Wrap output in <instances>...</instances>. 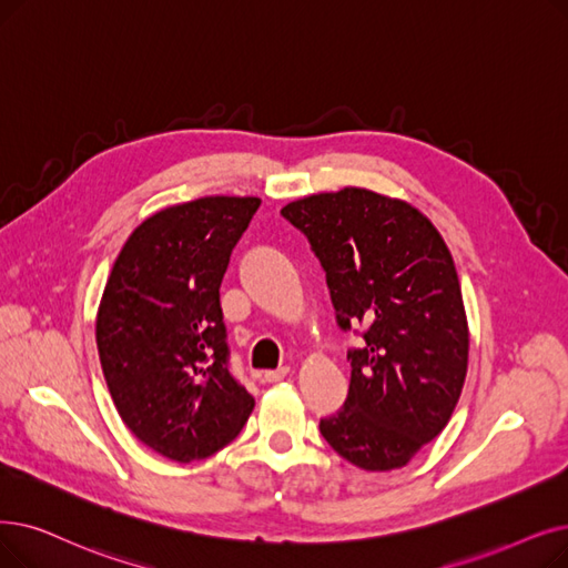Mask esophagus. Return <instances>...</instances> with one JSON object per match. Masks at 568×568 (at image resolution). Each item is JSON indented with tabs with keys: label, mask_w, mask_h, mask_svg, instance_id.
<instances>
[{
	"label": "esophagus",
	"mask_w": 568,
	"mask_h": 568,
	"mask_svg": "<svg viewBox=\"0 0 568 568\" xmlns=\"http://www.w3.org/2000/svg\"><path fill=\"white\" fill-rule=\"evenodd\" d=\"M285 376H287V368L283 366V368H274V372H264L260 378H262V383H278Z\"/></svg>",
	"instance_id": "1"
}]
</instances>
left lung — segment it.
I'll return each instance as SVG.
<instances>
[{"mask_svg": "<svg viewBox=\"0 0 568 568\" xmlns=\"http://www.w3.org/2000/svg\"><path fill=\"white\" fill-rule=\"evenodd\" d=\"M281 215L320 260L336 325L362 336L348 351V397L320 434L364 471L402 468L448 425L466 378L448 245L420 211L364 187L311 194Z\"/></svg>", "mask_w": 568, "mask_h": 568, "instance_id": "obj_1", "label": "left lung"}]
</instances>
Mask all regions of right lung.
Here are the masks:
<instances>
[{"label":"right lung","mask_w":568,"mask_h":568,"mask_svg":"<svg viewBox=\"0 0 568 568\" xmlns=\"http://www.w3.org/2000/svg\"><path fill=\"white\" fill-rule=\"evenodd\" d=\"M257 196H202L132 232L111 268L97 351L113 404L148 448L187 464L239 436L255 399L230 372L220 283Z\"/></svg>","instance_id":"obj_1"}]
</instances>
